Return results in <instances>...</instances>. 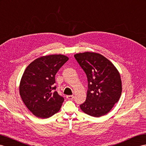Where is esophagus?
Listing matches in <instances>:
<instances>
[{
  "mask_svg": "<svg viewBox=\"0 0 146 146\" xmlns=\"http://www.w3.org/2000/svg\"><path fill=\"white\" fill-rule=\"evenodd\" d=\"M66 99H70V100H72L74 99V96H66Z\"/></svg>",
  "mask_w": 146,
  "mask_h": 146,
  "instance_id": "1",
  "label": "esophagus"
}]
</instances>
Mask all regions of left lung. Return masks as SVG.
Wrapping results in <instances>:
<instances>
[{
    "mask_svg": "<svg viewBox=\"0 0 146 146\" xmlns=\"http://www.w3.org/2000/svg\"><path fill=\"white\" fill-rule=\"evenodd\" d=\"M74 57L88 81L86 100L80 105L81 109L92 117L105 115L120 98L122 86L119 72L109 60L96 52L78 53Z\"/></svg>",
    "mask_w": 146,
    "mask_h": 146,
    "instance_id": "left-lung-1",
    "label": "left lung"
}]
</instances>
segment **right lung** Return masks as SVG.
<instances>
[{
  "label": "right lung",
  "instance_id": "1",
  "mask_svg": "<svg viewBox=\"0 0 146 146\" xmlns=\"http://www.w3.org/2000/svg\"><path fill=\"white\" fill-rule=\"evenodd\" d=\"M68 59L62 54L42 56L25 69L20 83V95L28 110L37 118H49L60 109L64 99L54 91L55 76Z\"/></svg>",
  "mask_w": 146,
  "mask_h": 146
}]
</instances>
